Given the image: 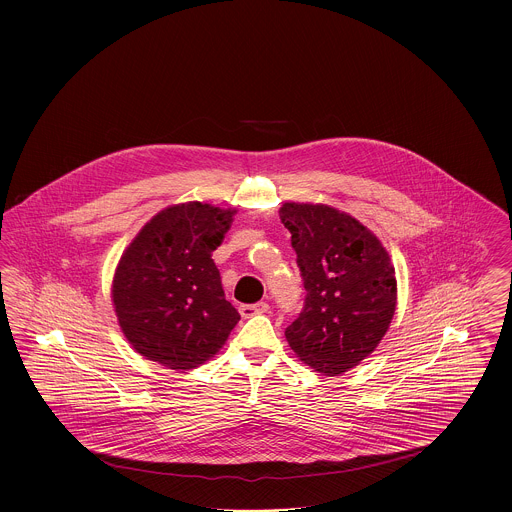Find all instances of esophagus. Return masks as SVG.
<instances>
[{"label":"esophagus","instance_id":"obj_1","mask_svg":"<svg viewBox=\"0 0 512 512\" xmlns=\"http://www.w3.org/2000/svg\"><path fill=\"white\" fill-rule=\"evenodd\" d=\"M267 311L268 303H265V301H259V303H253V305H240V315L244 318L253 317V315H263Z\"/></svg>","mask_w":512,"mask_h":512}]
</instances>
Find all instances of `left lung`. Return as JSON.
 Instances as JSON below:
<instances>
[{
	"instance_id": "8db88e82",
	"label": "left lung",
	"mask_w": 512,
	"mask_h": 512,
	"mask_svg": "<svg viewBox=\"0 0 512 512\" xmlns=\"http://www.w3.org/2000/svg\"><path fill=\"white\" fill-rule=\"evenodd\" d=\"M305 303L286 328L295 355L326 376L368 357L390 328L395 270L380 240L359 220L328 205L284 203Z\"/></svg>"
}]
</instances>
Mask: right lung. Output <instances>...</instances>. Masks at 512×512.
I'll use <instances>...</instances> for the list:
<instances>
[{
    "mask_svg": "<svg viewBox=\"0 0 512 512\" xmlns=\"http://www.w3.org/2000/svg\"><path fill=\"white\" fill-rule=\"evenodd\" d=\"M232 209L180 203L147 222L122 253L113 303L122 332L149 361L190 370L211 359L240 315L211 259Z\"/></svg>",
    "mask_w": 512,
    "mask_h": 512,
    "instance_id": "add662e5",
    "label": "right lung"
}]
</instances>
